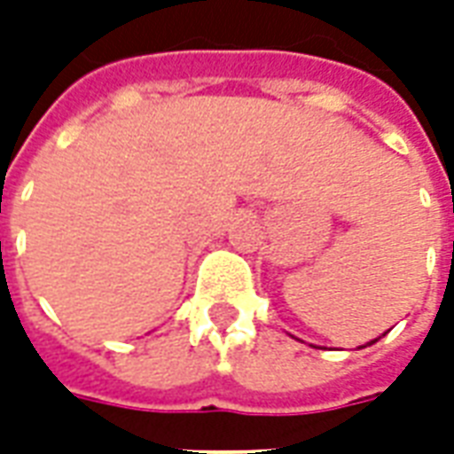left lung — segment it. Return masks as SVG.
Returning <instances> with one entry per match:
<instances>
[{
  "label": "left lung",
  "mask_w": 454,
  "mask_h": 454,
  "mask_svg": "<svg viewBox=\"0 0 454 454\" xmlns=\"http://www.w3.org/2000/svg\"><path fill=\"white\" fill-rule=\"evenodd\" d=\"M372 342H377V340H372ZM372 342H370V345H372Z\"/></svg>",
  "instance_id": "obj_1"
}]
</instances>
